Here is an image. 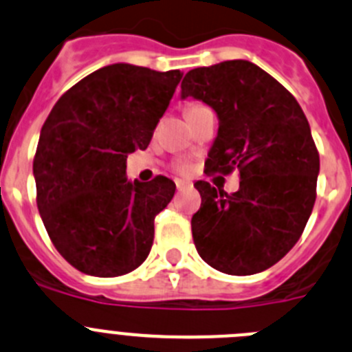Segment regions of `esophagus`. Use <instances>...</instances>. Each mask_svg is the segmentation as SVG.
<instances>
[{"instance_id":"esophagus-1","label":"esophagus","mask_w":352,"mask_h":352,"mask_svg":"<svg viewBox=\"0 0 352 352\" xmlns=\"http://www.w3.org/2000/svg\"><path fill=\"white\" fill-rule=\"evenodd\" d=\"M175 186H177V191H184V189H189V187H191L187 182H182V180H177Z\"/></svg>"}]
</instances>
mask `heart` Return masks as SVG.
Instances as JSON below:
<instances>
[{
	"mask_svg": "<svg viewBox=\"0 0 352 352\" xmlns=\"http://www.w3.org/2000/svg\"><path fill=\"white\" fill-rule=\"evenodd\" d=\"M201 106V104H189V106L186 107V113L187 111H192V109H196V107H199ZM177 172L179 173H189V165H187V163H179V165H177Z\"/></svg>",
	"mask_w": 352,
	"mask_h": 352,
	"instance_id": "b5f03b06",
	"label": "heart"
}]
</instances>
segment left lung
I'll return each mask as SVG.
<instances>
[{
    "instance_id": "1",
    "label": "left lung",
    "mask_w": 352,
    "mask_h": 352,
    "mask_svg": "<svg viewBox=\"0 0 352 352\" xmlns=\"http://www.w3.org/2000/svg\"><path fill=\"white\" fill-rule=\"evenodd\" d=\"M182 98L213 107L219 133L206 175L239 170L228 192L198 180L201 206L192 215L199 257L234 276L262 272L281 261L304 232L316 201L320 153L304 111L271 74L248 60H226L184 76Z\"/></svg>"
}]
</instances>
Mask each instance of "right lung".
<instances>
[{
  "mask_svg": "<svg viewBox=\"0 0 352 352\" xmlns=\"http://www.w3.org/2000/svg\"><path fill=\"white\" fill-rule=\"evenodd\" d=\"M182 72L113 64L78 81L41 128L32 172L52 243L78 271L123 276L147 258L154 217L175 195L157 175L128 182L126 157L147 149Z\"/></svg>",
  "mask_w": 352,
  "mask_h": 352,
  "instance_id": "right-lung-1",
  "label": "right lung"
}]
</instances>
